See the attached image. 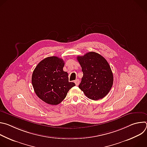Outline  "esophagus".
<instances>
[{
	"label": "esophagus",
	"instance_id": "esophagus-1",
	"mask_svg": "<svg viewBox=\"0 0 147 147\" xmlns=\"http://www.w3.org/2000/svg\"><path fill=\"white\" fill-rule=\"evenodd\" d=\"M74 82H75L76 86H78L79 84H80V80H79V79H76V80L74 81Z\"/></svg>",
	"mask_w": 147,
	"mask_h": 147
}]
</instances>
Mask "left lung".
<instances>
[{"label":"left lung","mask_w":147,"mask_h":147,"mask_svg":"<svg viewBox=\"0 0 147 147\" xmlns=\"http://www.w3.org/2000/svg\"><path fill=\"white\" fill-rule=\"evenodd\" d=\"M83 76L78 87L87 98L98 100L105 96L111 90L113 76L107 60L100 55L90 52L77 56Z\"/></svg>","instance_id":"1"}]
</instances>
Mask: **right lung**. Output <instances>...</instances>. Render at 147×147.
<instances>
[{
  "label": "right lung",
  "mask_w": 147,
  "mask_h": 147,
  "mask_svg": "<svg viewBox=\"0 0 147 147\" xmlns=\"http://www.w3.org/2000/svg\"><path fill=\"white\" fill-rule=\"evenodd\" d=\"M64 60L56 56L40 61L32 75V84L36 95L48 104L56 105L63 100L76 84L69 81L68 73L63 70Z\"/></svg>",
  "instance_id": "obj_1"
}]
</instances>
